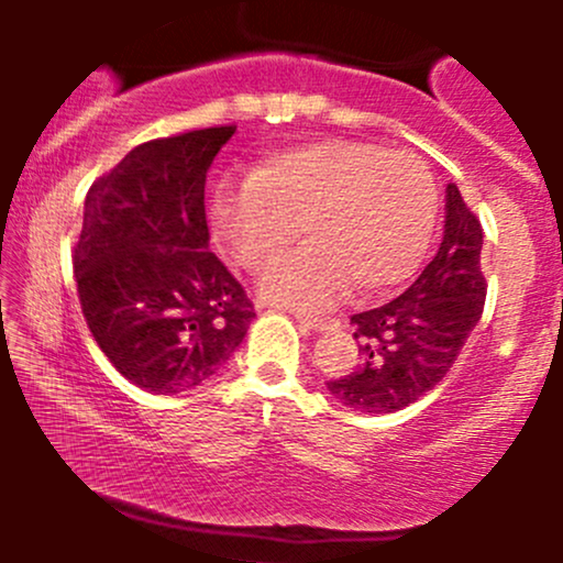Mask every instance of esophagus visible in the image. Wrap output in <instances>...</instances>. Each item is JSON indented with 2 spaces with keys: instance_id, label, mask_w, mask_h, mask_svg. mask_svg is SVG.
Segmentation results:
<instances>
[{
  "instance_id": "obj_1",
  "label": "esophagus",
  "mask_w": 563,
  "mask_h": 563,
  "mask_svg": "<svg viewBox=\"0 0 563 563\" xmlns=\"http://www.w3.org/2000/svg\"><path fill=\"white\" fill-rule=\"evenodd\" d=\"M294 318H296V322H299L301 328H307V331H320V328H325V318H320V314L301 312V309H294Z\"/></svg>"
}]
</instances>
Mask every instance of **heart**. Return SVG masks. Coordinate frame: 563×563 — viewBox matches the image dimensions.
Listing matches in <instances>:
<instances>
[{"label": "heart", "mask_w": 563, "mask_h": 563, "mask_svg": "<svg viewBox=\"0 0 563 563\" xmlns=\"http://www.w3.org/2000/svg\"><path fill=\"white\" fill-rule=\"evenodd\" d=\"M232 262L269 267L296 232L307 245L264 275L262 294L290 307H325L352 283L378 294L407 280L437 222L434 174L421 156L373 142L322 140L264 158L211 203Z\"/></svg>", "instance_id": "b5f03b06"}]
</instances>
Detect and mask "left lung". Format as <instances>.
<instances>
[{
    "instance_id": "left-lung-1",
    "label": "left lung",
    "mask_w": 563,
    "mask_h": 563,
    "mask_svg": "<svg viewBox=\"0 0 563 563\" xmlns=\"http://www.w3.org/2000/svg\"><path fill=\"white\" fill-rule=\"evenodd\" d=\"M482 224L455 183L448 185V219L437 256L402 296L352 314L360 367L328 380L341 405L360 412L402 410L450 373L482 318Z\"/></svg>"
}]
</instances>
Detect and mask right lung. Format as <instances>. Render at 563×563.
I'll use <instances>...</instances> for the list:
<instances>
[{"mask_svg": "<svg viewBox=\"0 0 563 563\" xmlns=\"http://www.w3.org/2000/svg\"><path fill=\"white\" fill-rule=\"evenodd\" d=\"M235 124L142 142L84 200L74 277L84 320L140 389H196L232 357L256 318L209 251L203 187Z\"/></svg>", "mask_w": 563, "mask_h": 563, "instance_id": "1", "label": "right lung"}]
</instances>
